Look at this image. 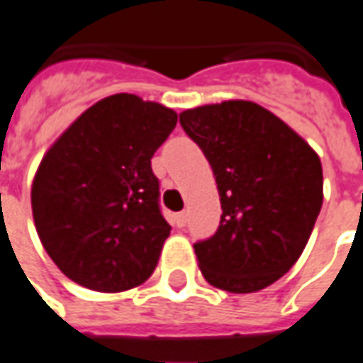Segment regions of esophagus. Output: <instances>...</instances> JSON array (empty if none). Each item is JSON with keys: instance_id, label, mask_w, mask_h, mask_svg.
Returning <instances> with one entry per match:
<instances>
[{"instance_id": "34e87169", "label": "esophagus", "mask_w": 363, "mask_h": 363, "mask_svg": "<svg viewBox=\"0 0 363 363\" xmlns=\"http://www.w3.org/2000/svg\"><path fill=\"white\" fill-rule=\"evenodd\" d=\"M186 223H187V213H186V211L177 213V216H176V225H177V228H184Z\"/></svg>"}]
</instances>
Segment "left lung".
Instances as JSON below:
<instances>
[{
  "mask_svg": "<svg viewBox=\"0 0 363 363\" xmlns=\"http://www.w3.org/2000/svg\"><path fill=\"white\" fill-rule=\"evenodd\" d=\"M179 123L220 191L218 232L194 244L203 278L232 294L267 288L298 262L322 210L318 153L254 101L187 109Z\"/></svg>",
  "mask_w": 363,
  "mask_h": 363,
  "instance_id": "left-lung-1",
  "label": "left lung"
}]
</instances>
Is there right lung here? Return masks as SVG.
I'll list each match as a JSON object with an SVG mask.
<instances>
[{"label": "right lung", "mask_w": 363, "mask_h": 363, "mask_svg": "<svg viewBox=\"0 0 363 363\" xmlns=\"http://www.w3.org/2000/svg\"><path fill=\"white\" fill-rule=\"evenodd\" d=\"M176 123L174 109L116 94L84 111L41 160L31 187L35 230L75 284L111 294L153 274L172 225L152 157Z\"/></svg>", "instance_id": "add662e5"}]
</instances>
